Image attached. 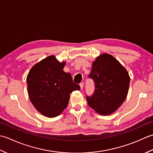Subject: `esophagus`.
Wrapping results in <instances>:
<instances>
[{"instance_id": "1", "label": "esophagus", "mask_w": 153, "mask_h": 153, "mask_svg": "<svg viewBox=\"0 0 153 153\" xmlns=\"http://www.w3.org/2000/svg\"><path fill=\"white\" fill-rule=\"evenodd\" d=\"M80 88H81V89L83 88V87H84V82H83L80 83Z\"/></svg>"}]
</instances>
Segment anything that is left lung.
<instances>
[{
    "instance_id": "8db88e82",
    "label": "left lung",
    "mask_w": 153,
    "mask_h": 153,
    "mask_svg": "<svg viewBox=\"0 0 153 153\" xmlns=\"http://www.w3.org/2000/svg\"><path fill=\"white\" fill-rule=\"evenodd\" d=\"M88 77L95 85L94 94L86 96L89 106L102 116L116 111L128 93L130 77L127 70L113 56L104 53L92 63Z\"/></svg>"
}]
</instances>
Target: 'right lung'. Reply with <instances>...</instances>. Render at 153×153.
Returning a JSON list of instances; mask_svg holds the SVG:
<instances>
[{
    "mask_svg": "<svg viewBox=\"0 0 153 153\" xmlns=\"http://www.w3.org/2000/svg\"><path fill=\"white\" fill-rule=\"evenodd\" d=\"M60 63L51 55L36 63L27 76V92L33 106L48 117L61 114L67 108L70 94L80 87L73 82L71 74L63 70Z\"/></svg>",
    "mask_w": 153,
    "mask_h": 153,
    "instance_id": "add662e5",
    "label": "right lung"
}]
</instances>
